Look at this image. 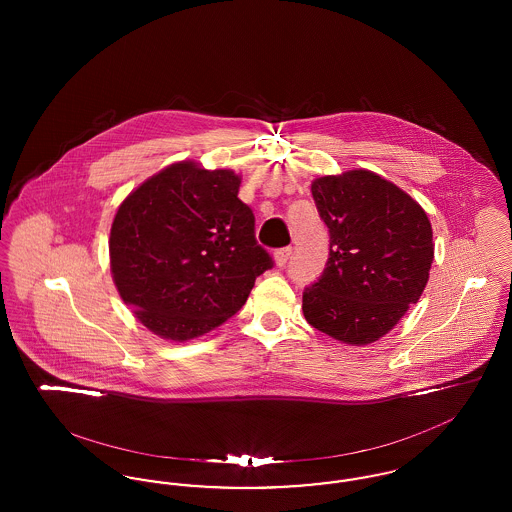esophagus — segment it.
Returning a JSON list of instances; mask_svg holds the SVG:
<instances>
[{
    "instance_id": "1",
    "label": "esophagus",
    "mask_w": 512,
    "mask_h": 512,
    "mask_svg": "<svg viewBox=\"0 0 512 512\" xmlns=\"http://www.w3.org/2000/svg\"><path fill=\"white\" fill-rule=\"evenodd\" d=\"M290 257H292V247H282V249H278L274 253V265L276 267H284Z\"/></svg>"
}]
</instances>
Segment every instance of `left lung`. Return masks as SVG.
Returning a JSON list of instances; mask_svg holds the SVG:
<instances>
[{"instance_id": "8db88e82", "label": "left lung", "mask_w": 512, "mask_h": 512, "mask_svg": "<svg viewBox=\"0 0 512 512\" xmlns=\"http://www.w3.org/2000/svg\"><path fill=\"white\" fill-rule=\"evenodd\" d=\"M311 192L330 230V257L318 282L303 293V315L341 343H374L428 284L430 219L411 195L366 169L320 176Z\"/></svg>"}]
</instances>
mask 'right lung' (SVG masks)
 Segmentation results:
<instances>
[{
    "label": "right lung",
    "mask_w": 512,
    "mask_h": 512,
    "mask_svg": "<svg viewBox=\"0 0 512 512\" xmlns=\"http://www.w3.org/2000/svg\"><path fill=\"white\" fill-rule=\"evenodd\" d=\"M242 176L178 161L124 197L111 224V274L149 332L188 341L236 315L272 267L255 240Z\"/></svg>",
    "instance_id": "add662e5"
}]
</instances>
